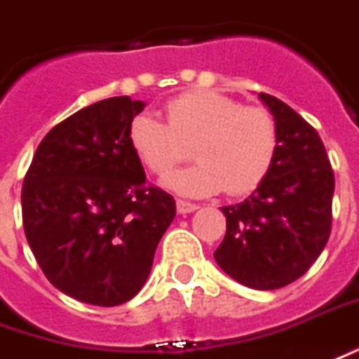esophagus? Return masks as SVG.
<instances>
[{
    "instance_id": "esophagus-1",
    "label": "esophagus",
    "mask_w": 359,
    "mask_h": 359,
    "mask_svg": "<svg viewBox=\"0 0 359 359\" xmlns=\"http://www.w3.org/2000/svg\"><path fill=\"white\" fill-rule=\"evenodd\" d=\"M198 210V204H192V202H187V200H177V212L179 214H190Z\"/></svg>"
}]
</instances>
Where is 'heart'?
Listing matches in <instances>:
<instances>
[{
	"label": "heart",
	"instance_id": "1",
	"mask_svg": "<svg viewBox=\"0 0 359 359\" xmlns=\"http://www.w3.org/2000/svg\"><path fill=\"white\" fill-rule=\"evenodd\" d=\"M167 124L137 114L128 126L132 154L147 172L163 177L187 157L194 165L172 172L165 184L184 196H212L222 190L243 196L272 172L280 132L272 112L247 107L214 89L180 93L165 102Z\"/></svg>",
	"mask_w": 359,
	"mask_h": 359
}]
</instances>
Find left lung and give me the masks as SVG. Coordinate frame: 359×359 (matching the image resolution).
<instances>
[{"instance_id": "8db88e82", "label": "left lung", "mask_w": 359, "mask_h": 359, "mask_svg": "<svg viewBox=\"0 0 359 359\" xmlns=\"http://www.w3.org/2000/svg\"><path fill=\"white\" fill-rule=\"evenodd\" d=\"M258 97L278 124V159L245 202L222 208L227 231L214 258L239 284L278 290L302 278L327 245L334 172L307 120L268 93Z\"/></svg>"}]
</instances>
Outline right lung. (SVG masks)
<instances>
[{
  "label": "right lung",
  "instance_id": "right-lung-1",
  "mask_svg": "<svg viewBox=\"0 0 359 359\" xmlns=\"http://www.w3.org/2000/svg\"><path fill=\"white\" fill-rule=\"evenodd\" d=\"M145 102L112 97L77 110L36 147L21 192L22 227L50 284L77 302H130L171 225V194L147 184L128 126Z\"/></svg>",
  "mask_w": 359,
  "mask_h": 359
}]
</instances>
